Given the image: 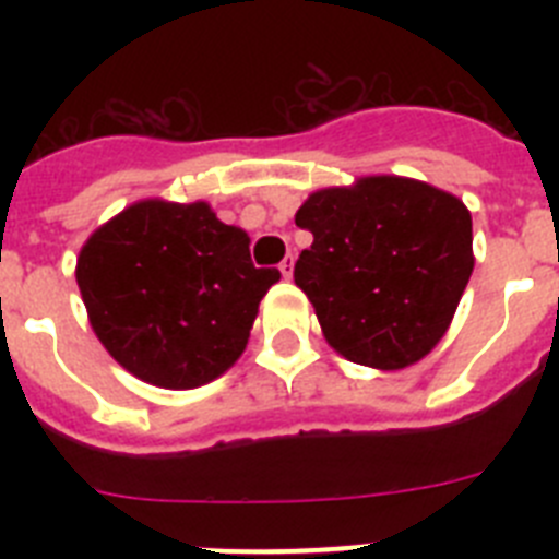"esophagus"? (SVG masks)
Wrapping results in <instances>:
<instances>
[{"mask_svg": "<svg viewBox=\"0 0 559 559\" xmlns=\"http://www.w3.org/2000/svg\"><path fill=\"white\" fill-rule=\"evenodd\" d=\"M280 271H283V276L285 280H290V274H294V257H285L283 263H280Z\"/></svg>", "mask_w": 559, "mask_h": 559, "instance_id": "esophagus-1", "label": "esophagus"}]
</instances>
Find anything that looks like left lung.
Returning <instances> with one entry per match:
<instances>
[{"mask_svg":"<svg viewBox=\"0 0 559 559\" xmlns=\"http://www.w3.org/2000/svg\"><path fill=\"white\" fill-rule=\"evenodd\" d=\"M296 226L313 243L296 260L294 283L335 353L403 369L437 347L473 274V221L456 195L369 176L313 192Z\"/></svg>","mask_w":559,"mask_h":559,"instance_id":"obj_1","label":"left lung"}]
</instances>
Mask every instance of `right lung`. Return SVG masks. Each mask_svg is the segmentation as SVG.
I'll use <instances>...</instances> for the list:
<instances>
[{
    "mask_svg": "<svg viewBox=\"0 0 559 559\" xmlns=\"http://www.w3.org/2000/svg\"><path fill=\"white\" fill-rule=\"evenodd\" d=\"M276 280V269L251 263L246 231L221 224L204 201H140L78 257V288L103 347L162 389L224 374Z\"/></svg>",
    "mask_w": 559,
    "mask_h": 559,
    "instance_id": "1",
    "label": "right lung"
}]
</instances>
